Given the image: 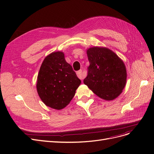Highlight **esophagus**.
I'll return each instance as SVG.
<instances>
[{
  "label": "esophagus",
  "mask_w": 154,
  "mask_h": 154,
  "mask_svg": "<svg viewBox=\"0 0 154 154\" xmlns=\"http://www.w3.org/2000/svg\"><path fill=\"white\" fill-rule=\"evenodd\" d=\"M76 74L78 77L80 79V80H82V79L84 78V75H83V74L82 73V70H80V71H78L76 72Z\"/></svg>",
  "instance_id": "34e87169"
}]
</instances>
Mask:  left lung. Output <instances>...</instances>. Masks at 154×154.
Returning <instances> with one entry per match:
<instances>
[{
	"label": "left lung",
	"instance_id": "1",
	"mask_svg": "<svg viewBox=\"0 0 154 154\" xmlns=\"http://www.w3.org/2000/svg\"><path fill=\"white\" fill-rule=\"evenodd\" d=\"M90 66L83 83L100 98L116 99L127 82V69L123 60L112 51L103 47L87 50Z\"/></svg>",
	"mask_w": 154,
	"mask_h": 154
}]
</instances>
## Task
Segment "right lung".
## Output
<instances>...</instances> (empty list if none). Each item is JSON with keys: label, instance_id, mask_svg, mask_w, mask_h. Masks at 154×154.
<instances>
[{"label": "right lung", "instance_id": "add662e5", "mask_svg": "<svg viewBox=\"0 0 154 154\" xmlns=\"http://www.w3.org/2000/svg\"><path fill=\"white\" fill-rule=\"evenodd\" d=\"M81 80L62 51L46 57L37 76L36 90L43 103L56 110L65 108L75 95Z\"/></svg>", "mask_w": 154, "mask_h": 154}]
</instances>
